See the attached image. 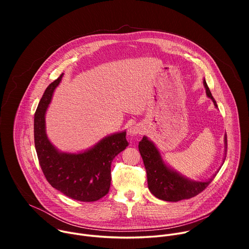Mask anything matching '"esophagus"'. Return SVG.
<instances>
[{
    "mask_svg": "<svg viewBox=\"0 0 249 249\" xmlns=\"http://www.w3.org/2000/svg\"><path fill=\"white\" fill-rule=\"evenodd\" d=\"M142 132V129L141 127H139L138 125H134V126H131L129 129H128V135L130 136H135L137 134H141Z\"/></svg>",
    "mask_w": 249,
    "mask_h": 249,
    "instance_id": "esophagus-1",
    "label": "esophagus"
}]
</instances>
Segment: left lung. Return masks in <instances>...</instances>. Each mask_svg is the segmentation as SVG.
Masks as SVG:
<instances>
[{"label": "left lung", "mask_w": 249, "mask_h": 249, "mask_svg": "<svg viewBox=\"0 0 249 249\" xmlns=\"http://www.w3.org/2000/svg\"><path fill=\"white\" fill-rule=\"evenodd\" d=\"M203 83L208 97H210L216 107H218L206 81L204 80ZM225 143L227 151V136L225 138ZM139 151L146 167L149 189L153 195L163 201L177 202L190 199L207 188L216 176V174H214L206 181H193L178 174L164 163L159 150L146 136L140 141Z\"/></svg>", "instance_id": "left-lung-1"}]
</instances>
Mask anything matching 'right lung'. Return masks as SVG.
Returning <instances> with one entry per match:
<instances>
[{
	"instance_id": "right-lung-1",
	"label": "right lung",
	"mask_w": 249,
	"mask_h": 249,
	"mask_svg": "<svg viewBox=\"0 0 249 249\" xmlns=\"http://www.w3.org/2000/svg\"><path fill=\"white\" fill-rule=\"evenodd\" d=\"M62 77L63 74L47 87L35 111V150L44 176L52 187L77 201H97L109 191L113 159L129 145L126 132L105 137L84 153L59 152L47 138L45 113Z\"/></svg>"
}]
</instances>
